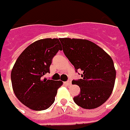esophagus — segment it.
<instances>
[{"instance_id":"34e87169","label":"esophagus","mask_w":130,"mask_h":130,"mask_svg":"<svg viewBox=\"0 0 130 130\" xmlns=\"http://www.w3.org/2000/svg\"><path fill=\"white\" fill-rule=\"evenodd\" d=\"M66 85H68V86H69V85H71V79H69V80H68V81H67V82H66Z\"/></svg>"}]
</instances>
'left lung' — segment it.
I'll list each match as a JSON object with an SVG mask.
<instances>
[{"label":"left lung","mask_w":130,"mask_h":130,"mask_svg":"<svg viewBox=\"0 0 130 130\" xmlns=\"http://www.w3.org/2000/svg\"><path fill=\"white\" fill-rule=\"evenodd\" d=\"M63 52L82 79L73 80L81 92L73 100L80 107L94 109L106 102L112 94L116 79L114 62L110 55L87 40L60 38ZM80 75V74H79Z\"/></svg>","instance_id":"8db88e82"}]
</instances>
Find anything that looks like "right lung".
Returning a JSON list of instances; mask_svg holds the SVG:
<instances>
[{
	"mask_svg": "<svg viewBox=\"0 0 130 130\" xmlns=\"http://www.w3.org/2000/svg\"><path fill=\"white\" fill-rule=\"evenodd\" d=\"M59 39L40 40L26 48L18 57L11 73L13 92L18 100L30 109H47L55 101L61 81L46 79L53 58L61 50Z\"/></svg>",
	"mask_w": 130,
	"mask_h": 130,
	"instance_id": "1",
	"label": "right lung"
}]
</instances>
